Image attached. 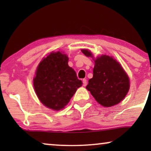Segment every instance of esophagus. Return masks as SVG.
<instances>
[{
	"instance_id": "34e87169",
	"label": "esophagus",
	"mask_w": 151,
	"mask_h": 151,
	"mask_svg": "<svg viewBox=\"0 0 151 151\" xmlns=\"http://www.w3.org/2000/svg\"><path fill=\"white\" fill-rule=\"evenodd\" d=\"M82 83H83V86H86V84H87V82H86V79H84L82 80Z\"/></svg>"
}]
</instances>
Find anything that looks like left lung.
I'll return each mask as SVG.
<instances>
[{"label":"left lung","mask_w":151,"mask_h":151,"mask_svg":"<svg viewBox=\"0 0 151 151\" xmlns=\"http://www.w3.org/2000/svg\"><path fill=\"white\" fill-rule=\"evenodd\" d=\"M87 57H93L88 49H82ZM93 76L86 88L99 104L110 107L118 104L125 98L130 88L129 76L120 64L113 57L102 55L94 60Z\"/></svg>","instance_id":"8db88e82"}]
</instances>
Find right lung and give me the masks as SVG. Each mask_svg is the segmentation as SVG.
Masks as SVG:
<instances>
[{
    "mask_svg": "<svg viewBox=\"0 0 151 151\" xmlns=\"http://www.w3.org/2000/svg\"><path fill=\"white\" fill-rule=\"evenodd\" d=\"M69 58L60 51L51 53L39 63L34 86L39 100L47 108H65L82 82L68 65Z\"/></svg>",
    "mask_w": 151,
    "mask_h": 151,
    "instance_id": "obj_1",
    "label": "right lung"
}]
</instances>
